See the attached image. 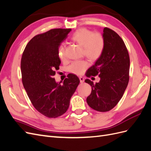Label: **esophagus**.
<instances>
[{
	"instance_id": "34e87169",
	"label": "esophagus",
	"mask_w": 151,
	"mask_h": 151,
	"mask_svg": "<svg viewBox=\"0 0 151 151\" xmlns=\"http://www.w3.org/2000/svg\"><path fill=\"white\" fill-rule=\"evenodd\" d=\"M79 79H80L81 83H84V77H79Z\"/></svg>"
}]
</instances>
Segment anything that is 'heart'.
Returning <instances> with one entry per match:
<instances>
[{
    "mask_svg": "<svg viewBox=\"0 0 151 151\" xmlns=\"http://www.w3.org/2000/svg\"><path fill=\"white\" fill-rule=\"evenodd\" d=\"M73 42L83 47V54L91 60H96L103 53L105 42L103 36L99 33H93L90 29L83 28L77 30L71 36ZM58 56L60 60L65 58V47L61 45L58 49ZM89 65L88 61L77 60L68 66V70L77 75H81Z\"/></svg>",
    "mask_w": 151,
    "mask_h": 151,
    "instance_id": "b5f03b06",
    "label": "heart"
}]
</instances>
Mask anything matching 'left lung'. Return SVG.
Returning <instances> with one entry per match:
<instances>
[{
  "label": "left lung",
  "mask_w": 151,
  "mask_h": 151,
  "mask_svg": "<svg viewBox=\"0 0 151 151\" xmlns=\"http://www.w3.org/2000/svg\"><path fill=\"white\" fill-rule=\"evenodd\" d=\"M105 46L101 57L86 72V76H99V83L85 82L92 88L87 98L89 106L96 111L106 112L115 107L122 98L129 81L130 57L125 44L115 31L103 29Z\"/></svg>",
  "instance_id": "obj_1"
}]
</instances>
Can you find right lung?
I'll use <instances>...</instances> for the list:
<instances>
[{
  "label": "right lung",
  "mask_w": 151,
  "mask_h": 151,
  "mask_svg": "<svg viewBox=\"0 0 151 151\" xmlns=\"http://www.w3.org/2000/svg\"><path fill=\"white\" fill-rule=\"evenodd\" d=\"M71 29L57 28L38 34L32 38L22 53L21 69L22 82L35 109L48 118L65 113L80 80L69 74L63 84L55 82L53 76L61 61L58 56L60 43Z\"/></svg>",
  "instance_id": "obj_1"
}]
</instances>
